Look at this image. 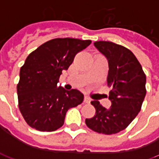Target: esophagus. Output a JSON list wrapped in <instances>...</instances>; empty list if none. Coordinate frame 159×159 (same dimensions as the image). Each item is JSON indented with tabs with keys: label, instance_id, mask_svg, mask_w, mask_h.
Segmentation results:
<instances>
[{
	"label": "esophagus",
	"instance_id": "34e87169",
	"mask_svg": "<svg viewBox=\"0 0 159 159\" xmlns=\"http://www.w3.org/2000/svg\"><path fill=\"white\" fill-rule=\"evenodd\" d=\"M83 102H84V103H89L90 99L89 98V97L85 96V97H84V99H83Z\"/></svg>",
	"mask_w": 159,
	"mask_h": 159
}]
</instances>
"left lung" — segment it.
<instances>
[{
  "label": "left lung",
  "instance_id": "8db88e82",
  "mask_svg": "<svg viewBox=\"0 0 159 159\" xmlns=\"http://www.w3.org/2000/svg\"><path fill=\"white\" fill-rule=\"evenodd\" d=\"M93 44L108 59L107 85L112 88L109 94L111 107L106 109L99 101H91L95 114L85 123L97 133L117 134L125 129L141 109L147 93L146 75L129 49L106 41Z\"/></svg>",
  "mask_w": 159,
  "mask_h": 159
}]
</instances>
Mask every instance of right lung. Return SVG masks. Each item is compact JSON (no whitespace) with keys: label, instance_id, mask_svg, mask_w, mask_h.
I'll use <instances>...</instances> for the list:
<instances>
[{"label":"right lung","instance_id":"obj_1","mask_svg":"<svg viewBox=\"0 0 159 159\" xmlns=\"http://www.w3.org/2000/svg\"><path fill=\"white\" fill-rule=\"evenodd\" d=\"M90 40L55 38L30 53L20 68L17 85L19 108L27 124L51 132L63 126L66 111L83 102V94L57 87L62 70L72 64Z\"/></svg>","mask_w":159,"mask_h":159}]
</instances>
